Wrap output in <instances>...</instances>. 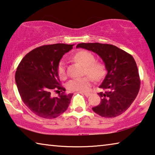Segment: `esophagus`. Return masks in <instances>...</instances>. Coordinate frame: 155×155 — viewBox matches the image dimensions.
<instances>
[{"label": "esophagus", "mask_w": 155, "mask_h": 155, "mask_svg": "<svg viewBox=\"0 0 155 155\" xmlns=\"http://www.w3.org/2000/svg\"><path fill=\"white\" fill-rule=\"evenodd\" d=\"M84 95H85L86 97H88V96H90V95H91V94L90 93H88V92H83V93Z\"/></svg>", "instance_id": "1"}]
</instances>
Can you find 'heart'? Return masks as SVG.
I'll use <instances>...</instances> for the list:
<instances>
[{"label": "heart", "mask_w": 155, "mask_h": 155, "mask_svg": "<svg viewBox=\"0 0 155 155\" xmlns=\"http://www.w3.org/2000/svg\"><path fill=\"white\" fill-rule=\"evenodd\" d=\"M76 61L84 66V73L91 76L94 81H100L104 74V69L101 63L96 62L95 57L91 52L86 51H80L73 56ZM57 73L60 78L66 77L65 63L61 61L57 66ZM88 77L74 78L70 80L67 83V87L71 91H77L85 92L90 90L92 83V79Z\"/></svg>", "instance_id": "b5f03b06"}]
</instances>
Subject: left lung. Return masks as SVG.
<instances>
[{
    "instance_id": "obj_1",
    "label": "left lung",
    "mask_w": 155,
    "mask_h": 155,
    "mask_svg": "<svg viewBox=\"0 0 155 155\" xmlns=\"http://www.w3.org/2000/svg\"><path fill=\"white\" fill-rule=\"evenodd\" d=\"M77 48L95 52L105 65L107 74L100 85L103 91L93 111L104 117H115L127 111L137 97L140 78L137 64L132 55L111 44L81 43Z\"/></svg>"
}]
</instances>
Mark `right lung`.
I'll use <instances>...</instances> for the list:
<instances>
[{"mask_svg":"<svg viewBox=\"0 0 155 155\" xmlns=\"http://www.w3.org/2000/svg\"><path fill=\"white\" fill-rule=\"evenodd\" d=\"M73 45L54 44L38 47L27 53L18 65L15 80L23 103L35 115L46 119L66 111L73 94H65L60 85L57 66L63 55ZM61 91L52 97V91Z\"/></svg>","mask_w":155,"mask_h":155,"instance_id":"add662e5","label":"right lung"}]
</instances>
